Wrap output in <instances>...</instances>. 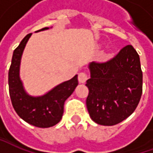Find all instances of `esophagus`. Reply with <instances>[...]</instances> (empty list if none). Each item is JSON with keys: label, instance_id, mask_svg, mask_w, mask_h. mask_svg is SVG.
I'll return each instance as SVG.
<instances>
[{"label": "esophagus", "instance_id": "34e87169", "mask_svg": "<svg viewBox=\"0 0 153 153\" xmlns=\"http://www.w3.org/2000/svg\"><path fill=\"white\" fill-rule=\"evenodd\" d=\"M88 78V76L86 72H80L78 74V82L80 83H84Z\"/></svg>", "mask_w": 153, "mask_h": 153}]
</instances>
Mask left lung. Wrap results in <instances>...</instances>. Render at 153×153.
Masks as SVG:
<instances>
[{
    "mask_svg": "<svg viewBox=\"0 0 153 153\" xmlns=\"http://www.w3.org/2000/svg\"><path fill=\"white\" fill-rule=\"evenodd\" d=\"M86 86V104L92 120L112 126L134 111L142 94V71L140 56L131 45L123 47L108 61L92 62Z\"/></svg>",
    "mask_w": 153,
    "mask_h": 153,
    "instance_id": "1",
    "label": "left lung"
}]
</instances>
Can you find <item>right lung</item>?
I'll list each match as a JSON object with an SVG mask.
<instances>
[{
  "label": "right lung",
  "instance_id": "right-lung-1",
  "mask_svg": "<svg viewBox=\"0 0 153 153\" xmlns=\"http://www.w3.org/2000/svg\"><path fill=\"white\" fill-rule=\"evenodd\" d=\"M42 28L38 31L48 30ZM32 33L28 34L13 51L8 71L9 94L17 114L26 123L38 128H49L61 120L64 104L78 85L77 75L69 81L56 86L46 94L39 97L30 96L25 91L19 77V66L22 53Z\"/></svg>",
  "mask_w": 153,
  "mask_h": 153
}]
</instances>
